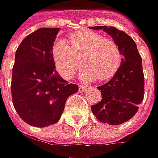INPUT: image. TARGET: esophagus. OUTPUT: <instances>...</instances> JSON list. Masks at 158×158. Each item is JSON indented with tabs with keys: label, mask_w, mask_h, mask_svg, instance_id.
Instances as JSON below:
<instances>
[{
	"label": "esophagus",
	"mask_w": 158,
	"mask_h": 158,
	"mask_svg": "<svg viewBox=\"0 0 158 158\" xmlns=\"http://www.w3.org/2000/svg\"><path fill=\"white\" fill-rule=\"evenodd\" d=\"M86 89V87H85L84 85H79V93H83L85 92Z\"/></svg>",
	"instance_id": "obj_1"
}]
</instances>
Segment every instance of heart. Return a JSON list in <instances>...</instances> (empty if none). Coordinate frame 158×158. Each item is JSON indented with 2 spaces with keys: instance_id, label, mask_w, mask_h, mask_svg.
<instances>
[{
  "instance_id": "b5f03b06",
  "label": "heart",
  "mask_w": 158,
  "mask_h": 158,
  "mask_svg": "<svg viewBox=\"0 0 158 158\" xmlns=\"http://www.w3.org/2000/svg\"><path fill=\"white\" fill-rule=\"evenodd\" d=\"M69 44L58 40L52 47V59L58 73L71 79L78 71L81 60L85 64L81 75L85 79L105 80L116 73L122 62V53L115 42L90 30L69 35Z\"/></svg>"
}]
</instances>
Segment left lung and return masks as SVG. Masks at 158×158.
<instances>
[{"mask_svg":"<svg viewBox=\"0 0 158 158\" xmlns=\"http://www.w3.org/2000/svg\"><path fill=\"white\" fill-rule=\"evenodd\" d=\"M91 30L105 31L120 48L123 56L121 65L107 83L98 86L102 100L92 106L93 114L101 123L118 125L128 122L136 114L144 95L142 57L136 44L125 32L114 27L96 26Z\"/></svg>","mask_w":158,"mask_h":158,"instance_id":"obj_1","label":"left lung"}]
</instances>
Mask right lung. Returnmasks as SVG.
<instances>
[{
	"label": "right lung",
	"instance_id": "obj_1",
	"mask_svg": "<svg viewBox=\"0 0 158 158\" xmlns=\"http://www.w3.org/2000/svg\"><path fill=\"white\" fill-rule=\"evenodd\" d=\"M59 28H40L17 48L11 93L15 109L25 123L37 128L58 122L69 96L79 91L56 71L52 46Z\"/></svg>",
	"mask_w": 158,
	"mask_h": 158
}]
</instances>
